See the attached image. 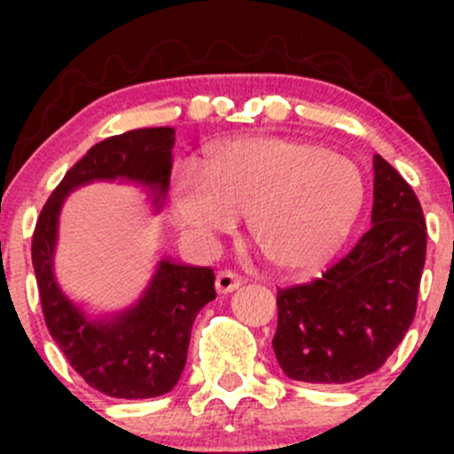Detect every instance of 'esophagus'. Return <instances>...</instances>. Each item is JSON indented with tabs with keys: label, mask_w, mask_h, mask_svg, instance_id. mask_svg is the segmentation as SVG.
<instances>
[{
	"label": "esophagus",
	"mask_w": 454,
	"mask_h": 454,
	"mask_svg": "<svg viewBox=\"0 0 454 454\" xmlns=\"http://www.w3.org/2000/svg\"><path fill=\"white\" fill-rule=\"evenodd\" d=\"M243 281L245 279L239 273H234V270H231V269H223L217 273L215 288L220 294H228V293H234L239 286H243Z\"/></svg>",
	"instance_id": "34e87169"
}]
</instances>
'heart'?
<instances>
[{
    "label": "heart",
    "instance_id": "heart-1",
    "mask_svg": "<svg viewBox=\"0 0 454 454\" xmlns=\"http://www.w3.org/2000/svg\"><path fill=\"white\" fill-rule=\"evenodd\" d=\"M364 200V176L352 160L294 138L232 140L173 176L175 213L196 243L213 245L247 215L254 243L290 273L335 258Z\"/></svg>",
    "mask_w": 454,
    "mask_h": 454
}]
</instances>
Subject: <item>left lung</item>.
Returning <instances> with one entry per match:
<instances>
[{"instance_id":"8db88e82","label":"left lung","mask_w":454,"mask_h":454,"mask_svg":"<svg viewBox=\"0 0 454 454\" xmlns=\"http://www.w3.org/2000/svg\"><path fill=\"white\" fill-rule=\"evenodd\" d=\"M372 223L322 278L278 290L273 350L288 378L346 384L378 372L414 320L427 223L408 181L373 155Z\"/></svg>"}]
</instances>
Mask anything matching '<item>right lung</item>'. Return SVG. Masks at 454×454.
<instances>
[{
	"label": "right lung",
	"instance_id": "right-lung-1",
	"mask_svg": "<svg viewBox=\"0 0 454 454\" xmlns=\"http://www.w3.org/2000/svg\"><path fill=\"white\" fill-rule=\"evenodd\" d=\"M173 145V128L129 129L93 145L49 196L31 239V262L51 337L78 376L108 397L149 399L173 390L185 367L192 325L215 299V273L211 267L164 258L137 305L119 316L90 320L55 281L57 220L66 196L96 179L147 185L158 205L168 192Z\"/></svg>",
	"mask_w": 454,
	"mask_h": 454
}]
</instances>
